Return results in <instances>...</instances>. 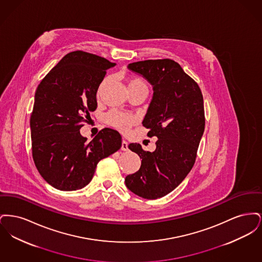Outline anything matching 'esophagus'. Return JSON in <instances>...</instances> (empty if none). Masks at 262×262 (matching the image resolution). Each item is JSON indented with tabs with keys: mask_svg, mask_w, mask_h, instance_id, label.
Returning <instances> with one entry per match:
<instances>
[{
	"mask_svg": "<svg viewBox=\"0 0 262 262\" xmlns=\"http://www.w3.org/2000/svg\"><path fill=\"white\" fill-rule=\"evenodd\" d=\"M127 142L125 141V140H123L122 141V147H121V149L123 150V151H127L128 150V147H127Z\"/></svg>",
	"mask_w": 262,
	"mask_h": 262,
	"instance_id": "34e87169",
	"label": "esophagus"
}]
</instances>
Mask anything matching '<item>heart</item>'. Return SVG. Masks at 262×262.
Here are the masks:
<instances>
[{
	"mask_svg": "<svg viewBox=\"0 0 262 262\" xmlns=\"http://www.w3.org/2000/svg\"><path fill=\"white\" fill-rule=\"evenodd\" d=\"M109 78H105L101 84L100 88H103V86L107 83ZM127 85L129 91H134L138 88H148L147 83L140 77L133 76L128 77L127 79ZM105 122L113 127L119 129L122 133H127L129 128L137 123V118L128 113L121 112L118 110H111L105 115Z\"/></svg>",
	"mask_w": 262,
	"mask_h": 262,
	"instance_id": "1",
	"label": "heart"
}]
</instances>
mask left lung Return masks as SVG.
<instances>
[{
	"instance_id": "1",
	"label": "left lung",
	"mask_w": 262,
	"mask_h": 262,
	"mask_svg": "<svg viewBox=\"0 0 262 262\" xmlns=\"http://www.w3.org/2000/svg\"><path fill=\"white\" fill-rule=\"evenodd\" d=\"M153 85V97L142 125L147 136L156 137V149L128 148L141 159L139 170L125 179V186L138 196L157 200L174 190L193 167L204 132L203 96L199 84L170 59L132 62L127 67Z\"/></svg>"
}]
</instances>
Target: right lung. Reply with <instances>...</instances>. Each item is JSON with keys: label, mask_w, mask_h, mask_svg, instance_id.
I'll return each mask as SVG.
<instances>
[{"label": "right lung", "mask_w": 262, "mask_h": 262, "mask_svg": "<svg viewBox=\"0 0 262 262\" xmlns=\"http://www.w3.org/2000/svg\"><path fill=\"white\" fill-rule=\"evenodd\" d=\"M114 62L94 54H67L41 80L30 117L32 157L52 187L76 190L88 186L100 160L121 148L122 137L105 127L90 142L79 129L97 108L96 93Z\"/></svg>", "instance_id": "obj_1"}]
</instances>
